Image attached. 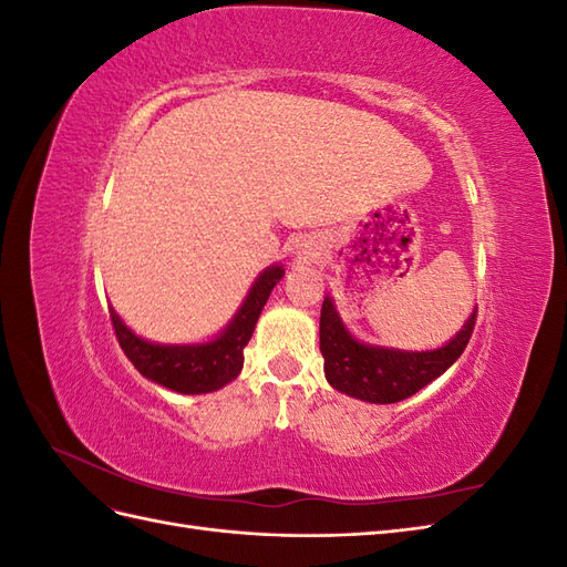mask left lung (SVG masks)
Masks as SVG:
<instances>
[{
    "label": "left lung",
    "mask_w": 567,
    "mask_h": 567,
    "mask_svg": "<svg viewBox=\"0 0 567 567\" xmlns=\"http://www.w3.org/2000/svg\"><path fill=\"white\" fill-rule=\"evenodd\" d=\"M477 307L456 336L435 350H400L369 346L350 333L331 296L323 298L319 319V348L326 381L338 392L371 404H394L411 398L447 371L466 350Z\"/></svg>",
    "instance_id": "left-lung-1"
}]
</instances>
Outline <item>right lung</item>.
I'll list each match as a JSON object with an SVG mask.
<instances>
[{"mask_svg": "<svg viewBox=\"0 0 567 567\" xmlns=\"http://www.w3.org/2000/svg\"><path fill=\"white\" fill-rule=\"evenodd\" d=\"M286 269L277 262L260 271L246 300L215 338L203 342H153L136 336L111 307V321L120 348L144 379L182 394L215 392L231 383L244 369V348L255 331L269 293Z\"/></svg>", "mask_w": 567, "mask_h": 567, "instance_id": "right-lung-1", "label": "right lung"}]
</instances>
